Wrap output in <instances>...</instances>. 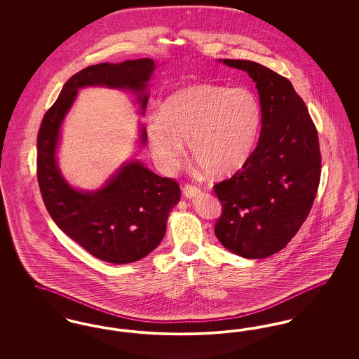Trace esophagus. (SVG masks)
<instances>
[{
    "label": "esophagus",
    "instance_id": "34e87169",
    "mask_svg": "<svg viewBox=\"0 0 359 359\" xmlns=\"http://www.w3.org/2000/svg\"><path fill=\"white\" fill-rule=\"evenodd\" d=\"M199 194H201V189L198 187H195V186L186 184V186L183 187V195H184L187 199H192V198H195V196L199 195Z\"/></svg>",
    "mask_w": 359,
    "mask_h": 359
}]
</instances>
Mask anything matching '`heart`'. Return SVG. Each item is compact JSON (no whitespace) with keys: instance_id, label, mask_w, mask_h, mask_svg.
I'll list each match as a JSON object with an SVG mask.
<instances>
[{"instance_id":"obj_1","label":"heart","mask_w":359,"mask_h":359,"mask_svg":"<svg viewBox=\"0 0 359 359\" xmlns=\"http://www.w3.org/2000/svg\"><path fill=\"white\" fill-rule=\"evenodd\" d=\"M262 107L249 87L186 86L170 94L147 121V137L158 167L175 171L183 144L201 170L214 177L239 171L255 151Z\"/></svg>"}]
</instances>
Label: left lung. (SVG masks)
<instances>
[{
  "label": "left lung",
  "instance_id": "left-lung-1",
  "mask_svg": "<svg viewBox=\"0 0 359 359\" xmlns=\"http://www.w3.org/2000/svg\"><path fill=\"white\" fill-rule=\"evenodd\" d=\"M219 62L253 79L262 122L249 161L214 187L223 207L214 231L231 253L266 258L287 246L313 205L322 168L318 132L287 78L250 60Z\"/></svg>",
  "mask_w": 359,
  "mask_h": 359
}]
</instances>
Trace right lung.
Here are the masks:
<instances>
[{"label":"right lung","instance_id":"right-lung-1","mask_svg":"<svg viewBox=\"0 0 359 359\" xmlns=\"http://www.w3.org/2000/svg\"><path fill=\"white\" fill-rule=\"evenodd\" d=\"M154 69L152 59L142 57L76 72L46 113L37 135V182L53 222L91 256L110 264L135 262L158 246L168 215L180 199V188L173 179L156 175L138 160L123 163L98 189L74 188L57 165L60 129L83 87L130 91L144 114ZM145 135L141 126V145Z\"/></svg>","mask_w":359,"mask_h":359}]
</instances>
